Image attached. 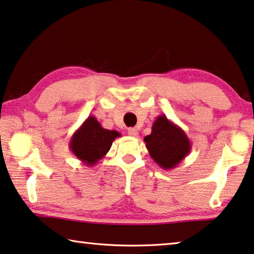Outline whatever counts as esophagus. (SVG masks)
Segmentation results:
<instances>
[{
  "label": "esophagus",
  "mask_w": 254,
  "mask_h": 254,
  "mask_svg": "<svg viewBox=\"0 0 254 254\" xmlns=\"http://www.w3.org/2000/svg\"><path fill=\"white\" fill-rule=\"evenodd\" d=\"M127 134L130 135V136H133V138H135V136H138V131H136V128H134V127H130L127 130Z\"/></svg>",
  "instance_id": "34e87169"
}]
</instances>
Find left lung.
I'll return each mask as SVG.
<instances>
[{
	"label": "left lung",
	"mask_w": 254,
	"mask_h": 254,
	"mask_svg": "<svg viewBox=\"0 0 254 254\" xmlns=\"http://www.w3.org/2000/svg\"><path fill=\"white\" fill-rule=\"evenodd\" d=\"M143 140L154 162L166 171L175 168L191 151L190 139L166 115L155 120L151 133Z\"/></svg>",
	"instance_id": "8db88e82"
}]
</instances>
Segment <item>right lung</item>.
Here are the masks:
<instances>
[{
    "label": "right lung",
    "mask_w": 254,
    "mask_h": 254,
    "mask_svg": "<svg viewBox=\"0 0 254 254\" xmlns=\"http://www.w3.org/2000/svg\"><path fill=\"white\" fill-rule=\"evenodd\" d=\"M118 136V131L104 128L95 116H88L71 136L69 148L80 162L92 167L107 154Z\"/></svg>",
    "instance_id": "right-lung-1"
}]
</instances>
